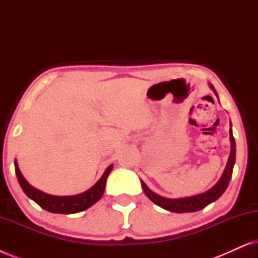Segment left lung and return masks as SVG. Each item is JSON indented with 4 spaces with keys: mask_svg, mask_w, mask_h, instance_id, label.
<instances>
[{
    "mask_svg": "<svg viewBox=\"0 0 258 258\" xmlns=\"http://www.w3.org/2000/svg\"><path fill=\"white\" fill-rule=\"evenodd\" d=\"M210 88L214 90L215 95L217 96V93L216 90H215V88L213 87V84H210ZM229 135H230L231 151L230 155H229L227 167H225L220 181H218L213 188L209 189L206 192L200 194V195L184 197V199H165V197H162L160 195H157V194H155L154 191H151V190L147 186L146 183L141 181V184H142V188L144 190V192H146V195L149 197L150 201H153L155 204H157L158 207L163 208V209L168 211H171V213H194V211H199L201 209H203V208H206L208 204L213 203L217 199H220L222 194H223L225 191V189L228 188L229 182H230L232 169H234L236 158V144L234 136H232L231 128L230 132H229Z\"/></svg>",
    "mask_w": 258,
    "mask_h": 258,
    "instance_id": "8db88e82",
    "label": "left lung"
}]
</instances>
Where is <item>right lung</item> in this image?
<instances>
[{"instance_id":"add662e5","label":"right lung","mask_w":258,"mask_h":258,"mask_svg":"<svg viewBox=\"0 0 258 258\" xmlns=\"http://www.w3.org/2000/svg\"><path fill=\"white\" fill-rule=\"evenodd\" d=\"M111 170L112 164L105 169L102 177L87 191L74 196H54L40 191V190L34 188L33 185H30L27 179L23 177V175L21 174L19 164L15 161L17 181H19L24 194L29 199L33 200L34 202H36L41 208H43L44 210L54 214H76L88 209V208H90L93 204L96 203L101 199L102 195H103L105 183H107V178Z\"/></svg>"}]
</instances>
